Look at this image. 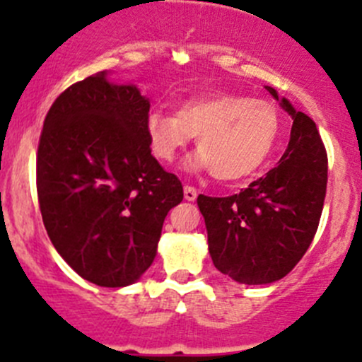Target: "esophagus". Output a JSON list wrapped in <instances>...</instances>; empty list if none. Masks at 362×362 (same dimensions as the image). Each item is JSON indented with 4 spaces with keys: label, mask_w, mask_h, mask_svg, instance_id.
<instances>
[{
    "label": "esophagus",
    "mask_w": 362,
    "mask_h": 362,
    "mask_svg": "<svg viewBox=\"0 0 362 362\" xmlns=\"http://www.w3.org/2000/svg\"><path fill=\"white\" fill-rule=\"evenodd\" d=\"M196 196H198L196 189L191 187V185H185V187H184V198L187 199V202H194Z\"/></svg>",
    "instance_id": "esophagus-1"
}]
</instances>
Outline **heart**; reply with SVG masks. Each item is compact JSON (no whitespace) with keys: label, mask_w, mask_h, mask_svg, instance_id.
I'll return each mask as SVG.
<instances>
[{"label":"heart","mask_w":362,"mask_h":362,"mask_svg":"<svg viewBox=\"0 0 362 362\" xmlns=\"http://www.w3.org/2000/svg\"><path fill=\"white\" fill-rule=\"evenodd\" d=\"M279 131V112L269 101L235 94L196 98L182 105L175 115L152 110L145 119L148 147L159 163H173L196 138L199 152L187 168L211 170L222 182L255 173L272 154Z\"/></svg>","instance_id":"1"}]
</instances>
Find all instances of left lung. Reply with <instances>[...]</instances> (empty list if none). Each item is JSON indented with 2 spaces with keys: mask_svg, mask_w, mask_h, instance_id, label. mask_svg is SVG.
<instances>
[{
  "mask_svg": "<svg viewBox=\"0 0 362 362\" xmlns=\"http://www.w3.org/2000/svg\"><path fill=\"white\" fill-rule=\"evenodd\" d=\"M266 90L291 117V140L273 170L228 198L198 196L215 268L247 286L284 279L319 228L327 154L315 122L273 87Z\"/></svg>",
  "mask_w": 362,
  "mask_h": 362,
  "instance_id": "8db88e82",
  "label": "left lung"
}]
</instances>
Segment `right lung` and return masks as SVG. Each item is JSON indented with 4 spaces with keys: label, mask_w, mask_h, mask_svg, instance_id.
I'll return each mask as SVG.
<instances>
[{
    "label": "right lung",
    "mask_w": 362,
    "mask_h": 362,
    "mask_svg": "<svg viewBox=\"0 0 362 362\" xmlns=\"http://www.w3.org/2000/svg\"><path fill=\"white\" fill-rule=\"evenodd\" d=\"M148 98L107 71L68 87L50 107L36 156V191L50 242L101 287L140 280L184 189L151 154Z\"/></svg>",
    "instance_id": "right-lung-1"
}]
</instances>
